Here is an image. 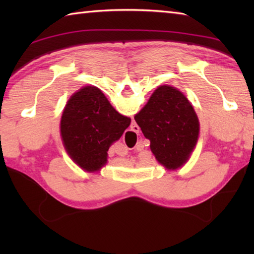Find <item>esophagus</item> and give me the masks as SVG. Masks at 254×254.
<instances>
[{"instance_id": "1", "label": "esophagus", "mask_w": 254, "mask_h": 254, "mask_svg": "<svg viewBox=\"0 0 254 254\" xmlns=\"http://www.w3.org/2000/svg\"><path fill=\"white\" fill-rule=\"evenodd\" d=\"M134 127V128H132V130L134 131V132H139V127H137V126H134V127Z\"/></svg>"}]
</instances>
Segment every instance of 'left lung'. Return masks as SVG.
Instances as JSON below:
<instances>
[{"mask_svg": "<svg viewBox=\"0 0 254 254\" xmlns=\"http://www.w3.org/2000/svg\"><path fill=\"white\" fill-rule=\"evenodd\" d=\"M134 120L165 168L175 170L187 162L198 140L199 121L182 92L169 85L159 86Z\"/></svg>", "mask_w": 254, "mask_h": 254, "instance_id": "obj_1", "label": "left lung"}]
</instances>
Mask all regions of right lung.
Returning <instances> with one entry per match:
<instances>
[{
    "label": "right lung",
    "instance_id": "1",
    "mask_svg": "<svg viewBox=\"0 0 254 254\" xmlns=\"http://www.w3.org/2000/svg\"><path fill=\"white\" fill-rule=\"evenodd\" d=\"M131 119L120 114L101 89L85 86L64 109L60 134L69 157L86 171H97L107 162L111 144L122 136Z\"/></svg>",
    "mask_w": 254,
    "mask_h": 254
}]
</instances>
